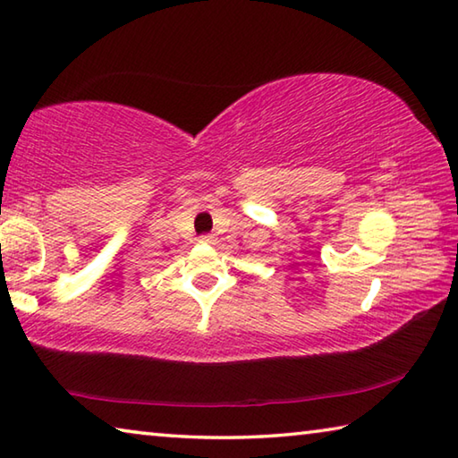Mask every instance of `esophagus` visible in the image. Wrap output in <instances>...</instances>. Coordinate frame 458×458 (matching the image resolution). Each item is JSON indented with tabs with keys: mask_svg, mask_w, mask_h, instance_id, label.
Returning <instances> with one entry per match:
<instances>
[{
	"mask_svg": "<svg viewBox=\"0 0 458 458\" xmlns=\"http://www.w3.org/2000/svg\"><path fill=\"white\" fill-rule=\"evenodd\" d=\"M200 240H202V242H206V244H214V242H216V238H214V234H208V236H202Z\"/></svg>",
	"mask_w": 458,
	"mask_h": 458,
	"instance_id": "1",
	"label": "esophagus"
}]
</instances>
